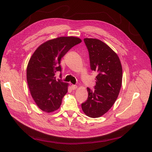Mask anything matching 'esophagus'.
<instances>
[{"mask_svg":"<svg viewBox=\"0 0 152 152\" xmlns=\"http://www.w3.org/2000/svg\"><path fill=\"white\" fill-rule=\"evenodd\" d=\"M77 86L76 85H71V89L73 90H75L77 89Z\"/></svg>","mask_w":152,"mask_h":152,"instance_id":"34e87169","label":"esophagus"}]
</instances>
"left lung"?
Listing matches in <instances>:
<instances>
[{
  "label": "left lung",
  "mask_w": 152,
  "mask_h": 152,
  "mask_svg": "<svg viewBox=\"0 0 152 152\" xmlns=\"http://www.w3.org/2000/svg\"><path fill=\"white\" fill-rule=\"evenodd\" d=\"M89 52L90 66L97 73L94 90L87 87L88 98L81 104L84 113L99 118L113 105L121 89L123 70L117 54L100 40L85 38Z\"/></svg>",
  "instance_id": "obj_1"
}]
</instances>
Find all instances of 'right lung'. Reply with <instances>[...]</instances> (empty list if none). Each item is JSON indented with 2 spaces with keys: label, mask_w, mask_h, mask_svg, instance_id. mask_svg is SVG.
I'll use <instances>...</instances> for the list:
<instances>
[{
  "label": "right lung",
  "mask_w": 152,
  "mask_h": 152,
  "mask_svg": "<svg viewBox=\"0 0 152 152\" xmlns=\"http://www.w3.org/2000/svg\"><path fill=\"white\" fill-rule=\"evenodd\" d=\"M76 37H60L40 45L31 57L26 71L29 89L37 107L47 113L58 110L68 92V84L56 79L61 71V58L73 47L81 43Z\"/></svg>",
  "instance_id": "obj_1"
}]
</instances>
